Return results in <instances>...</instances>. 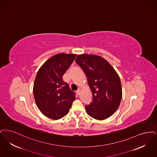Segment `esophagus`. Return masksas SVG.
Returning a JSON list of instances; mask_svg holds the SVG:
<instances>
[{"instance_id":"obj_1","label":"esophagus","mask_w":157,"mask_h":157,"mask_svg":"<svg viewBox=\"0 0 157 157\" xmlns=\"http://www.w3.org/2000/svg\"><path fill=\"white\" fill-rule=\"evenodd\" d=\"M77 93L78 95H80V90L78 89V90L77 91Z\"/></svg>"}]
</instances>
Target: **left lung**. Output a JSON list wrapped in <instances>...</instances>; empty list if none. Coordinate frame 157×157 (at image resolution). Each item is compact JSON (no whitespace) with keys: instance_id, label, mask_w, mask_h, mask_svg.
<instances>
[{"instance_id":"left-lung-1","label":"left lung","mask_w":157,"mask_h":157,"mask_svg":"<svg viewBox=\"0 0 157 157\" xmlns=\"http://www.w3.org/2000/svg\"><path fill=\"white\" fill-rule=\"evenodd\" d=\"M76 63L87 76L93 100L85 106L89 116L102 120L118 109L122 97L120 77L109 62L95 55H78Z\"/></svg>"}]
</instances>
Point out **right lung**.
<instances>
[{
    "instance_id": "1",
    "label": "right lung",
    "mask_w": 157,
    "mask_h": 157,
    "mask_svg": "<svg viewBox=\"0 0 157 157\" xmlns=\"http://www.w3.org/2000/svg\"><path fill=\"white\" fill-rule=\"evenodd\" d=\"M76 55L60 53L46 61L39 70L33 86L37 106L48 118L58 120L67 115L75 93L64 82L63 76Z\"/></svg>"
}]
</instances>
